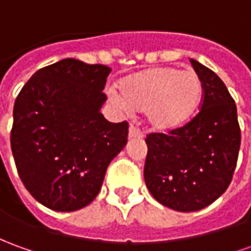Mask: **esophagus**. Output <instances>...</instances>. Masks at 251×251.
I'll use <instances>...</instances> for the list:
<instances>
[{"label":"esophagus","instance_id":"esophagus-1","mask_svg":"<svg viewBox=\"0 0 251 251\" xmlns=\"http://www.w3.org/2000/svg\"><path fill=\"white\" fill-rule=\"evenodd\" d=\"M144 134H143V132L140 130L139 127L136 125H130L129 126V137L130 139H141Z\"/></svg>","mask_w":251,"mask_h":251}]
</instances>
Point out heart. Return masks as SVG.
<instances>
[{"label":"heart","mask_w":251,"mask_h":251,"mask_svg":"<svg viewBox=\"0 0 251 251\" xmlns=\"http://www.w3.org/2000/svg\"><path fill=\"white\" fill-rule=\"evenodd\" d=\"M111 92L112 103L125 111H147L148 122L158 130H172L187 124L199 105L203 86L195 71L151 67L133 73Z\"/></svg>","instance_id":"1"}]
</instances>
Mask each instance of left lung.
Returning <instances> with one entry per match:
<instances>
[{
  "mask_svg": "<svg viewBox=\"0 0 251 251\" xmlns=\"http://www.w3.org/2000/svg\"><path fill=\"white\" fill-rule=\"evenodd\" d=\"M190 61L203 86L201 110L185 125L146 137L147 188L177 211L201 210L226 192L240 147L236 104L226 86L210 68Z\"/></svg>",
  "mask_w": 251,
  "mask_h": 251,
  "instance_id": "8db88e82",
  "label": "left lung"
}]
</instances>
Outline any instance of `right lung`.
Segmentation results:
<instances>
[{
  "instance_id": "right-lung-1",
  "label": "right lung",
  "mask_w": 251,
  "mask_h": 251,
  "mask_svg": "<svg viewBox=\"0 0 251 251\" xmlns=\"http://www.w3.org/2000/svg\"><path fill=\"white\" fill-rule=\"evenodd\" d=\"M110 71L64 59L40 68L15 100L11 148L19 177L52 210L89 204L127 143L129 124L108 122L100 112Z\"/></svg>"
}]
</instances>
